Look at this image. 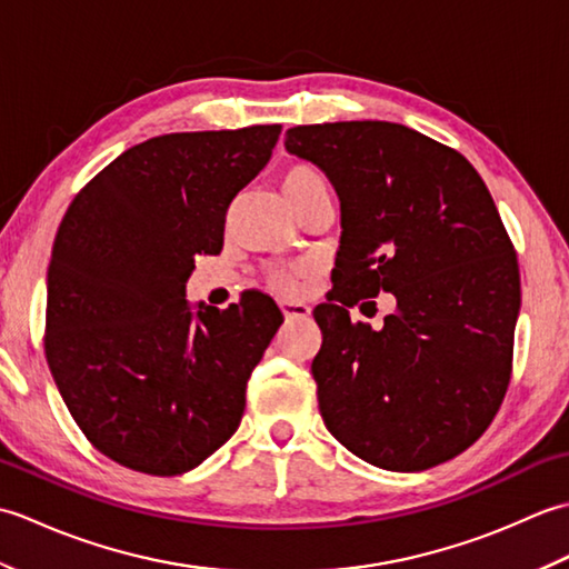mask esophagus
I'll list each match as a JSON object with an SVG mask.
<instances>
[{
    "label": "esophagus",
    "instance_id": "obj_1",
    "mask_svg": "<svg viewBox=\"0 0 569 569\" xmlns=\"http://www.w3.org/2000/svg\"><path fill=\"white\" fill-rule=\"evenodd\" d=\"M281 310L286 320H303L310 316V308L306 303H296V300H283Z\"/></svg>",
    "mask_w": 569,
    "mask_h": 569
}]
</instances>
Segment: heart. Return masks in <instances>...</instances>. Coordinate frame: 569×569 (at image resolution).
<instances>
[{
	"label": "heart",
	"mask_w": 569,
	"mask_h": 569,
	"mask_svg": "<svg viewBox=\"0 0 569 569\" xmlns=\"http://www.w3.org/2000/svg\"><path fill=\"white\" fill-rule=\"evenodd\" d=\"M281 190L291 208H300L306 200H310L312 196H320V192H328V180L318 171L316 166L310 163H291L281 173ZM269 286L273 291L283 293V296H293L300 291L303 286V276L300 271L293 269H276L269 276Z\"/></svg>",
	"instance_id": "b5f03b06"
}]
</instances>
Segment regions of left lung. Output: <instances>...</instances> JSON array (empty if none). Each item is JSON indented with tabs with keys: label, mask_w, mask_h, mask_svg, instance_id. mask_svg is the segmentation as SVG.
<instances>
[{
	"label": "left lung",
	"mask_w": 569,
	"mask_h": 569,
	"mask_svg": "<svg viewBox=\"0 0 569 569\" xmlns=\"http://www.w3.org/2000/svg\"><path fill=\"white\" fill-rule=\"evenodd\" d=\"M286 149L322 168L342 208L337 291L312 310L325 426L373 467L447 462L511 381L521 276L491 192L462 153L403 124L293 127ZM379 292L397 298L381 331L348 320Z\"/></svg>",
	"instance_id": "obj_1"
}]
</instances>
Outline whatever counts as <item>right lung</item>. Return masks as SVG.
I'll list each match as a JSON object with an SVG mask.
<instances>
[{
	"mask_svg": "<svg viewBox=\"0 0 569 569\" xmlns=\"http://www.w3.org/2000/svg\"><path fill=\"white\" fill-rule=\"evenodd\" d=\"M281 124L153 137L104 166L58 227L46 359L72 420L117 465L153 477L198 467L232 438L247 381L283 316L241 293L196 316L186 281L220 253L237 192Z\"/></svg>",
	"mask_w": 569,
	"mask_h": 569,
	"instance_id": "1",
	"label": "right lung"
}]
</instances>
